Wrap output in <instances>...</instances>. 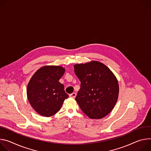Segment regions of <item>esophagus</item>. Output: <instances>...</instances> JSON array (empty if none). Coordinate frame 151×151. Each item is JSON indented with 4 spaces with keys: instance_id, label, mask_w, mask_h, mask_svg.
<instances>
[{
    "instance_id": "obj_1",
    "label": "esophagus",
    "mask_w": 151,
    "mask_h": 151,
    "mask_svg": "<svg viewBox=\"0 0 151 151\" xmlns=\"http://www.w3.org/2000/svg\"><path fill=\"white\" fill-rule=\"evenodd\" d=\"M76 95H77V94H76V93H75V92H74V93H72L70 94V96L71 98H76Z\"/></svg>"
}]
</instances>
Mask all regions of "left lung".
Returning a JSON list of instances; mask_svg holds the SVG:
<instances>
[{
  "mask_svg": "<svg viewBox=\"0 0 151 151\" xmlns=\"http://www.w3.org/2000/svg\"><path fill=\"white\" fill-rule=\"evenodd\" d=\"M81 81L76 101L89 118H104L113 109L119 92L118 81L104 63L92 60L74 66Z\"/></svg>",
  "mask_w": 151,
  "mask_h": 151,
  "instance_id": "8db88e82",
  "label": "left lung"
}]
</instances>
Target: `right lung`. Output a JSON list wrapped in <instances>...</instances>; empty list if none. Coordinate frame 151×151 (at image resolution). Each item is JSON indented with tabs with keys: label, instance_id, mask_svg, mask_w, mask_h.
I'll return each instance as SVG.
<instances>
[{
	"label": "right lung",
	"instance_id": "add662e5",
	"mask_svg": "<svg viewBox=\"0 0 151 151\" xmlns=\"http://www.w3.org/2000/svg\"><path fill=\"white\" fill-rule=\"evenodd\" d=\"M65 71L60 66H44L29 80L27 96L31 106L40 115H54L60 109L65 99L69 97L63 85L59 81Z\"/></svg>",
	"mask_w": 151,
	"mask_h": 151
}]
</instances>
